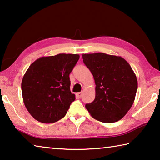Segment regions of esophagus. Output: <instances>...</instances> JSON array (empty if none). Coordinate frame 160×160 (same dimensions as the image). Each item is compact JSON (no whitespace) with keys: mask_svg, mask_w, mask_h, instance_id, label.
<instances>
[{"mask_svg":"<svg viewBox=\"0 0 160 160\" xmlns=\"http://www.w3.org/2000/svg\"><path fill=\"white\" fill-rule=\"evenodd\" d=\"M82 92H78V93H76V96H77V98H80L81 97H82Z\"/></svg>","mask_w":160,"mask_h":160,"instance_id":"34e87169","label":"esophagus"}]
</instances>
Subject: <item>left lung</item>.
Wrapping results in <instances>:
<instances>
[{
    "label": "left lung",
    "instance_id": "left-lung-1",
    "mask_svg": "<svg viewBox=\"0 0 160 160\" xmlns=\"http://www.w3.org/2000/svg\"><path fill=\"white\" fill-rule=\"evenodd\" d=\"M82 58L96 83V97L86 108L98 121L112 123L122 119L134 103L138 80L130 65L119 56L83 54Z\"/></svg>",
    "mask_w": 160,
    "mask_h": 160
}]
</instances>
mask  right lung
<instances>
[{
	"instance_id": "obj_1",
	"label": "right lung",
	"mask_w": 160,
	"mask_h": 160,
	"mask_svg": "<svg viewBox=\"0 0 160 160\" xmlns=\"http://www.w3.org/2000/svg\"><path fill=\"white\" fill-rule=\"evenodd\" d=\"M78 59V54H59L40 57L29 67L21 88L26 108L38 121L52 123L65 116L75 100L69 74Z\"/></svg>"
}]
</instances>
